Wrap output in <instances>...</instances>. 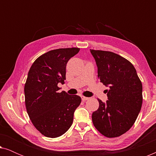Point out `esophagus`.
Returning <instances> with one entry per match:
<instances>
[{
	"label": "esophagus",
	"instance_id": "34e87169",
	"mask_svg": "<svg viewBox=\"0 0 156 156\" xmlns=\"http://www.w3.org/2000/svg\"><path fill=\"white\" fill-rule=\"evenodd\" d=\"M82 101H87V100H88V99H89V97H84V96H82Z\"/></svg>",
	"mask_w": 156,
	"mask_h": 156
}]
</instances>
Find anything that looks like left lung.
<instances>
[{"label":"left lung","instance_id":"1","mask_svg":"<svg viewBox=\"0 0 156 156\" xmlns=\"http://www.w3.org/2000/svg\"><path fill=\"white\" fill-rule=\"evenodd\" d=\"M95 59L100 82L107 87L108 100L99 102L92 114L96 129L108 138L118 137L132 127L143 102L142 83L133 65L108 51L90 50Z\"/></svg>","mask_w":156,"mask_h":156}]
</instances>
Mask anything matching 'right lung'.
I'll list each match as a JSON object with an SVG mask.
<instances>
[{"instance_id": "add662e5", "label": "right lung", "mask_w": 156, "mask_h": 156, "mask_svg": "<svg viewBox=\"0 0 156 156\" xmlns=\"http://www.w3.org/2000/svg\"><path fill=\"white\" fill-rule=\"evenodd\" d=\"M80 48L53 50L40 56L32 65L25 84V106L36 129L46 137L63 135L73 122L74 113L82 99L69 95L57 84L66 80V65Z\"/></svg>"}]
</instances>
